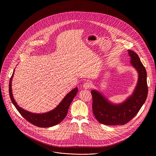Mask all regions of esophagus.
Returning a JSON list of instances; mask_svg holds the SVG:
<instances>
[{
    "instance_id": "esophagus-1",
    "label": "esophagus",
    "mask_w": 156,
    "mask_h": 156,
    "mask_svg": "<svg viewBox=\"0 0 156 156\" xmlns=\"http://www.w3.org/2000/svg\"><path fill=\"white\" fill-rule=\"evenodd\" d=\"M92 87V83L89 81L85 82L83 85V88L84 89H88Z\"/></svg>"
}]
</instances>
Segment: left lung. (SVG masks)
I'll list each match as a JSON object with an SVG mask.
<instances>
[{
  "label": "left lung",
  "instance_id": "8db88e82",
  "mask_svg": "<svg viewBox=\"0 0 156 156\" xmlns=\"http://www.w3.org/2000/svg\"><path fill=\"white\" fill-rule=\"evenodd\" d=\"M131 64L138 72L139 80L132 96L119 105L110 103L97 90H92V111L98 121L106 125H124L133 118L145 102L148 94L147 73L138 55L128 50Z\"/></svg>",
  "mask_w": 156,
  "mask_h": 156
}]
</instances>
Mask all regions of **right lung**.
I'll return each instance as SVG.
<instances>
[{
	"instance_id": "1",
	"label": "right lung",
	"mask_w": 156,
	"mask_h": 156,
	"mask_svg": "<svg viewBox=\"0 0 156 156\" xmlns=\"http://www.w3.org/2000/svg\"><path fill=\"white\" fill-rule=\"evenodd\" d=\"M13 74L14 72L13 73L9 82V95L12 103L15 105L17 110L26 120L37 127H49L58 124L66 117L70 104L77 94V87L69 92L54 109L45 113H33L19 106L13 97L12 92V80Z\"/></svg>"
}]
</instances>
